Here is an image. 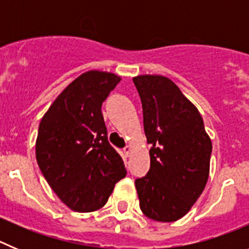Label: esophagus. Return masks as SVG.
<instances>
[{
	"instance_id": "obj_1",
	"label": "esophagus",
	"mask_w": 249,
	"mask_h": 249,
	"mask_svg": "<svg viewBox=\"0 0 249 249\" xmlns=\"http://www.w3.org/2000/svg\"><path fill=\"white\" fill-rule=\"evenodd\" d=\"M131 152H132L131 146H126L124 147V149H123V153H124L126 157H129V156H131Z\"/></svg>"
}]
</instances>
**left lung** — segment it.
Instances as JSON below:
<instances>
[{"instance_id":"1","label":"left lung","mask_w":249,"mask_h":249,"mask_svg":"<svg viewBox=\"0 0 249 249\" xmlns=\"http://www.w3.org/2000/svg\"><path fill=\"white\" fill-rule=\"evenodd\" d=\"M143 109V128L151 167L136 179L143 214L153 221L175 222L190 212L203 192L212 142L197 107L168 77H133Z\"/></svg>"}]
</instances>
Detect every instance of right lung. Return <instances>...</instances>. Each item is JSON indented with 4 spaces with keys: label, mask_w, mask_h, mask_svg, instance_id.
Instances as JSON below:
<instances>
[{
    "label": "right lung",
    "mask_w": 249,
    "mask_h": 249,
    "mask_svg": "<svg viewBox=\"0 0 249 249\" xmlns=\"http://www.w3.org/2000/svg\"><path fill=\"white\" fill-rule=\"evenodd\" d=\"M120 81L111 72H85L58 94L39 123L37 163L57 197L74 212L102 208L127 175L107 140L101 111Z\"/></svg>",
    "instance_id": "1"
}]
</instances>
